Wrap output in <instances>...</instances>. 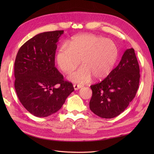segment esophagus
I'll return each mask as SVG.
<instances>
[{
	"label": "esophagus",
	"instance_id": "obj_1",
	"mask_svg": "<svg viewBox=\"0 0 154 154\" xmlns=\"http://www.w3.org/2000/svg\"><path fill=\"white\" fill-rule=\"evenodd\" d=\"M73 87H74V90L75 91H76V90H78V89H80V88H82V85H76V84H74V85H73Z\"/></svg>",
	"mask_w": 154,
	"mask_h": 154
}]
</instances>
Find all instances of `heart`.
<instances>
[{
	"label": "heart",
	"instance_id": "1",
	"mask_svg": "<svg viewBox=\"0 0 154 154\" xmlns=\"http://www.w3.org/2000/svg\"><path fill=\"white\" fill-rule=\"evenodd\" d=\"M67 46L59 48L56 56L58 67L71 73L80 63L82 67L68 77L74 83L83 84L91 80H101L109 75L118 57V49L110 39L92 34L78 35L70 40Z\"/></svg>",
	"mask_w": 154,
	"mask_h": 154
}]
</instances>
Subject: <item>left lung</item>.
<instances>
[{"label": "left lung", "instance_id": "obj_1", "mask_svg": "<svg viewBox=\"0 0 154 154\" xmlns=\"http://www.w3.org/2000/svg\"><path fill=\"white\" fill-rule=\"evenodd\" d=\"M139 67L133 48L126 50L118 66L105 79L91 86V110L102 118L116 117L127 108L139 87Z\"/></svg>", "mask_w": 154, "mask_h": 154}]
</instances>
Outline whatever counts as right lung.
Here are the masks:
<instances>
[{"instance_id": "add662e5", "label": "right lung", "mask_w": 154, "mask_h": 154, "mask_svg": "<svg viewBox=\"0 0 154 154\" xmlns=\"http://www.w3.org/2000/svg\"><path fill=\"white\" fill-rule=\"evenodd\" d=\"M62 34L63 31L36 35L22 45L17 54L14 67L17 94L25 109L36 117L57 112L74 90L54 66L57 42Z\"/></svg>"}]
</instances>
